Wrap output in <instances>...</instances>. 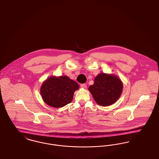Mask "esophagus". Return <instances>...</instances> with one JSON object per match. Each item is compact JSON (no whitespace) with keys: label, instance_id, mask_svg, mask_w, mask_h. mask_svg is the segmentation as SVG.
Returning a JSON list of instances; mask_svg holds the SVG:
<instances>
[{"label":"esophagus","instance_id":"1","mask_svg":"<svg viewBox=\"0 0 159 159\" xmlns=\"http://www.w3.org/2000/svg\"><path fill=\"white\" fill-rule=\"evenodd\" d=\"M80 87L81 88H86V84H80Z\"/></svg>","mask_w":159,"mask_h":159}]
</instances>
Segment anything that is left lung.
<instances>
[{
  "label": "left lung",
  "mask_w": 159,
  "mask_h": 159,
  "mask_svg": "<svg viewBox=\"0 0 159 159\" xmlns=\"http://www.w3.org/2000/svg\"><path fill=\"white\" fill-rule=\"evenodd\" d=\"M121 80L114 75L100 73L94 79L89 90L98 105L107 107L116 102L122 91Z\"/></svg>",
  "instance_id": "1"
}]
</instances>
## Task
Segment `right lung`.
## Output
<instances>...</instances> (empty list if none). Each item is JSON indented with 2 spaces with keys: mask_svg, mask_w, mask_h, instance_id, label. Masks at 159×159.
I'll return each mask as SVG.
<instances>
[{
  "mask_svg": "<svg viewBox=\"0 0 159 159\" xmlns=\"http://www.w3.org/2000/svg\"><path fill=\"white\" fill-rule=\"evenodd\" d=\"M79 87L77 82L67 76L51 77L42 85L40 94L47 104L52 107L61 108L71 102L74 93Z\"/></svg>",
  "mask_w": 159,
  "mask_h": 159,
  "instance_id": "1",
  "label": "right lung"
}]
</instances>
